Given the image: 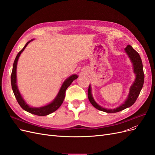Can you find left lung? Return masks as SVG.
Instances as JSON below:
<instances>
[{"mask_svg": "<svg viewBox=\"0 0 155 155\" xmlns=\"http://www.w3.org/2000/svg\"><path fill=\"white\" fill-rule=\"evenodd\" d=\"M125 52L127 54L129 57L131 62L133 65L134 72L136 74V79L133 84L131 85L129 91V96L127 98L125 101L122 105H121L120 107L116 108L114 109H107L103 108L102 107L97 105L94 100L93 99L91 93V87L89 85L88 90V100L91 103V104L96 109L100 110L101 111H104L107 113H114V112H118L121 110H123L127 108H128L130 106H132L140 94V91L143 87V82H144V73L143 70V64L142 62V59L139 54L130 45H127V47L125 48Z\"/></svg>", "mask_w": 155, "mask_h": 155, "instance_id": "left-lung-1", "label": "left lung"}]
</instances>
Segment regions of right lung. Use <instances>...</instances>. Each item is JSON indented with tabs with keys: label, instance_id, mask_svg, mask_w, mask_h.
<instances>
[{
	"label": "right lung",
	"instance_id": "right-lung-1",
	"mask_svg": "<svg viewBox=\"0 0 155 155\" xmlns=\"http://www.w3.org/2000/svg\"><path fill=\"white\" fill-rule=\"evenodd\" d=\"M34 39H31V41H28V43L25 45V46L18 53V54L16 56V58L14 61L13 65V70H12V72L11 75V83H12V90L13 92L14 95H15L17 101L18 102V104H19V105L22 107V109H24L25 110L30 112L31 114L37 115V116H46L48 114H50L51 113H52L54 111H55L58 109H59V107L61 105L63 104V102L64 101V97H65V92H66L67 88L71 85V83L72 81L78 78V76L76 74H74L72 76H70L68 78H67L66 80L64 81L63 83V85L61 87L59 92H58V94L57 96L55 97L54 101L49 104L48 105L44 106V107H31L28 105L25 101L23 100L22 97L21 96V94L18 91V87L17 86V76H16V71H17V64L18 58L21 55V54L22 52L25 48L26 47V46L30 43L31 41Z\"/></svg>",
	"mask_w": 155,
	"mask_h": 155
}]
</instances>
